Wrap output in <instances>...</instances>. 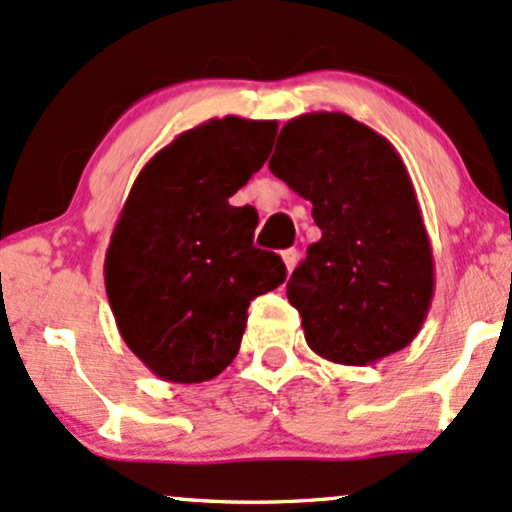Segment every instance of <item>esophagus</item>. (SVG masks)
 <instances>
[{
  "mask_svg": "<svg viewBox=\"0 0 512 512\" xmlns=\"http://www.w3.org/2000/svg\"><path fill=\"white\" fill-rule=\"evenodd\" d=\"M283 261H285L287 273H292V271H295L297 261H300V251H297V249H287V251H283Z\"/></svg>",
  "mask_w": 512,
  "mask_h": 512,
  "instance_id": "34e87169",
  "label": "esophagus"
}]
</instances>
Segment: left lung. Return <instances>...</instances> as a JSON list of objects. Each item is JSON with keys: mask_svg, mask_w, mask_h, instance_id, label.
<instances>
[{"mask_svg": "<svg viewBox=\"0 0 512 512\" xmlns=\"http://www.w3.org/2000/svg\"><path fill=\"white\" fill-rule=\"evenodd\" d=\"M268 169L312 203L321 229L287 280L307 346L338 365L409 346L433 302L435 266L392 142L346 113H304L283 125Z\"/></svg>", "mask_w": 512, "mask_h": 512, "instance_id": "left-lung-1", "label": "left lung"}]
</instances>
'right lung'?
Instances as JSON below:
<instances>
[{"label":"right lung","instance_id":"obj_1","mask_svg":"<svg viewBox=\"0 0 512 512\" xmlns=\"http://www.w3.org/2000/svg\"><path fill=\"white\" fill-rule=\"evenodd\" d=\"M275 120L212 118L142 166L111 234L106 295L123 341L159 380L198 384L237 358L254 297L285 283L229 198L271 154Z\"/></svg>","mask_w":512,"mask_h":512}]
</instances>
